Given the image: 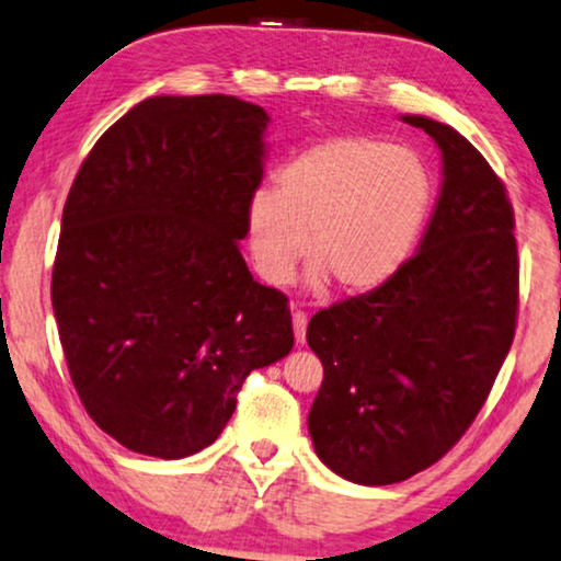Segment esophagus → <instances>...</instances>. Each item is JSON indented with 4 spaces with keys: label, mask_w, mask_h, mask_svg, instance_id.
<instances>
[{
    "label": "esophagus",
    "mask_w": 561,
    "mask_h": 561,
    "mask_svg": "<svg viewBox=\"0 0 561 561\" xmlns=\"http://www.w3.org/2000/svg\"><path fill=\"white\" fill-rule=\"evenodd\" d=\"M306 325H308V316L304 310H293V333H296L298 346H304L306 343Z\"/></svg>",
    "instance_id": "obj_1"
}]
</instances>
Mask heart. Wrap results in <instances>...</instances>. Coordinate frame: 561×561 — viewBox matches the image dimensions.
I'll use <instances>...</instances> for the list:
<instances>
[{
  "instance_id": "obj_1",
  "label": "heart",
  "mask_w": 561,
  "mask_h": 561,
  "mask_svg": "<svg viewBox=\"0 0 561 561\" xmlns=\"http://www.w3.org/2000/svg\"><path fill=\"white\" fill-rule=\"evenodd\" d=\"M434 178L416 152L374 137H331L300 150L245 215L253 268L271 286L306 255L310 283L360 296L403 268L424 230Z\"/></svg>"
}]
</instances>
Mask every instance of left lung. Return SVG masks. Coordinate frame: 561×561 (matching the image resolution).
Masks as SVG:
<instances>
[{"label": "left lung", "mask_w": 561, "mask_h": 561, "mask_svg": "<svg viewBox=\"0 0 561 561\" xmlns=\"http://www.w3.org/2000/svg\"><path fill=\"white\" fill-rule=\"evenodd\" d=\"M434 137L444 185L421 251L381 288L310 318L323 383L308 431L325 467L356 484H396L467 434L512 348L519 313L514 208L502 178L449 125Z\"/></svg>", "instance_id": "obj_1"}]
</instances>
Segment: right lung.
<instances>
[{"mask_svg": "<svg viewBox=\"0 0 561 561\" xmlns=\"http://www.w3.org/2000/svg\"><path fill=\"white\" fill-rule=\"evenodd\" d=\"M268 115L150 98L94 142L62 210L51 306L84 411L125 449L210 446L251 370L293 348L288 296L240 253Z\"/></svg>", "mask_w": 561, "mask_h": 561, "instance_id": "obj_1", "label": "right lung"}]
</instances>
